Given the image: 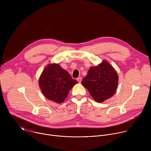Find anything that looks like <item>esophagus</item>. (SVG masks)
Instances as JSON below:
<instances>
[{
  "label": "esophagus",
  "mask_w": 151,
  "mask_h": 151,
  "mask_svg": "<svg viewBox=\"0 0 151 151\" xmlns=\"http://www.w3.org/2000/svg\"><path fill=\"white\" fill-rule=\"evenodd\" d=\"M77 81H78V82H81V81H82V78H77Z\"/></svg>",
  "instance_id": "obj_1"
}]
</instances>
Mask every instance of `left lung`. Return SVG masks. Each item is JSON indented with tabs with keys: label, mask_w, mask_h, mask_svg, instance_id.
I'll return each instance as SVG.
<instances>
[{
	"label": "left lung",
	"mask_w": 151,
	"mask_h": 151,
	"mask_svg": "<svg viewBox=\"0 0 151 151\" xmlns=\"http://www.w3.org/2000/svg\"><path fill=\"white\" fill-rule=\"evenodd\" d=\"M81 83L96 101L101 103L116 93L118 75L111 64L104 60L99 65L90 68Z\"/></svg>",
	"instance_id": "obj_1"
}]
</instances>
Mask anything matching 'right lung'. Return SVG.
I'll list each match as a JSON object with an SVG mask.
<instances>
[{"mask_svg": "<svg viewBox=\"0 0 151 151\" xmlns=\"http://www.w3.org/2000/svg\"><path fill=\"white\" fill-rule=\"evenodd\" d=\"M78 82L71 78L69 72L57 63L48 64L42 72L39 85L44 96L57 103H63L69 91Z\"/></svg>", "mask_w": 151, "mask_h": 151, "instance_id": "obj_1", "label": "right lung"}]
</instances>
